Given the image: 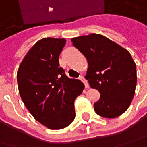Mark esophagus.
I'll return each mask as SVG.
<instances>
[{
    "label": "esophagus",
    "instance_id": "34e87169",
    "mask_svg": "<svg viewBox=\"0 0 147 147\" xmlns=\"http://www.w3.org/2000/svg\"><path fill=\"white\" fill-rule=\"evenodd\" d=\"M79 79H80V80H81V81H82V82L84 83V85H85V87H86V89H87V88H89V84H88V82H86V80L85 79V77H84V76H81L79 77Z\"/></svg>",
    "mask_w": 147,
    "mask_h": 147
}]
</instances>
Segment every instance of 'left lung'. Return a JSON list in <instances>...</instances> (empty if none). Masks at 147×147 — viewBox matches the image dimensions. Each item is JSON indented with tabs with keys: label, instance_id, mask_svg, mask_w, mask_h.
I'll return each mask as SVG.
<instances>
[{
	"label": "left lung",
	"instance_id": "left-lung-1",
	"mask_svg": "<svg viewBox=\"0 0 147 147\" xmlns=\"http://www.w3.org/2000/svg\"><path fill=\"white\" fill-rule=\"evenodd\" d=\"M88 62L86 79L100 96L94 104L97 115L115 118L130 107L136 86V66L130 52L99 34L71 39Z\"/></svg>",
	"mask_w": 147,
	"mask_h": 147
}]
</instances>
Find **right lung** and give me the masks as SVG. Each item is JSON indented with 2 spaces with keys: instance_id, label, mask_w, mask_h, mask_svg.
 I'll list each match as a JSON object with an SVG mask.
<instances>
[{
  "instance_id": "right-lung-1",
  "label": "right lung",
  "mask_w": 147,
  "mask_h": 147,
  "mask_svg": "<svg viewBox=\"0 0 147 147\" xmlns=\"http://www.w3.org/2000/svg\"><path fill=\"white\" fill-rule=\"evenodd\" d=\"M65 39L43 38L29 50L17 71L20 96L33 117L49 129L60 130L75 119L74 101L84 84L60 67Z\"/></svg>"
}]
</instances>
